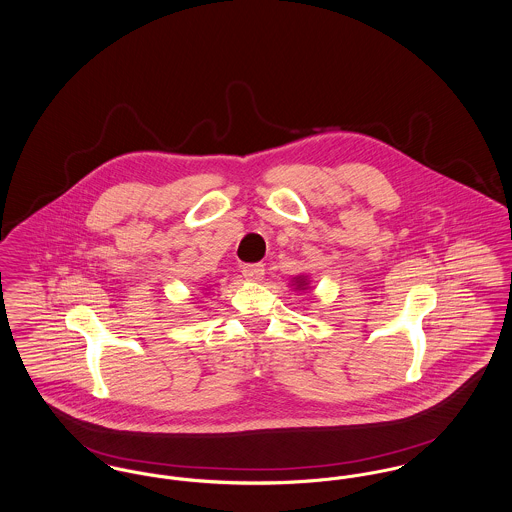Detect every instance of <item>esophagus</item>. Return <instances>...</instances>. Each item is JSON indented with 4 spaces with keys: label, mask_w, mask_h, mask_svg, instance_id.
<instances>
[{
    "label": "esophagus",
    "mask_w": 512,
    "mask_h": 512,
    "mask_svg": "<svg viewBox=\"0 0 512 512\" xmlns=\"http://www.w3.org/2000/svg\"><path fill=\"white\" fill-rule=\"evenodd\" d=\"M242 274L245 276V280L249 282H261L265 278V267L263 265H244L242 268Z\"/></svg>",
    "instance_id": "34e87169"
}]
</instances>
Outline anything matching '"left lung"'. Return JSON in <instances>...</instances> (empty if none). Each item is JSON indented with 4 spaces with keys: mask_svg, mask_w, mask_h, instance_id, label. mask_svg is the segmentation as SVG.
I'll list each match as a JSON object with an SVG mask.
<instances>
[{
    "mask_svg": "<svg viewBox=\"0 0 512 512\" xmlns=\"http://www.w3.org/2000/svg\"><path fill=\"white\" fill-rule=\"evenodd\" d=\"M292 286H295V290H309V278L307 276H303V274H299V276H295L292 280Z\"/></svg>",
    "mask_w": 512,
    "mask_h": 512,
    "instance_id": "8db88e82",
    "label": "left lung"
}]
</instances>
